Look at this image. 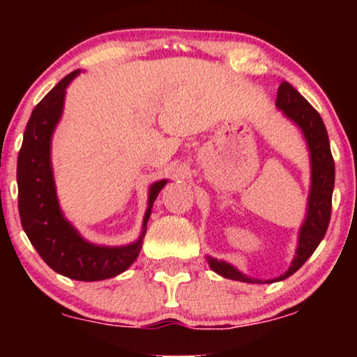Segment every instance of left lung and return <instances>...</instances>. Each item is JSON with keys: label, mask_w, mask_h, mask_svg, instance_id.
I'll use <instances>...</instances> for the list:
<instances>
[{"label": "left lung", "mask_w": 357, "mask_h": 357, "mask_svg": "<svg viewBox=\"0 0 357 357\" xmlns=\"http://www.w3.org/2000/svg\"><path fill=\"white\" fill-rule=\"evenodd\" d=\"M276 107L292 123L299 126L310 155V192L309 198H307L305 219L299 229V237H297L296 257L292 258L289 270L284 275L265 281L243 275L231 263L206 257L209 268L219 276L227 278V280L252 282V284L286 280L309 260V257L319 247L321 238L325 237L326 229H328L331 216V195H333L335 187V160L330 151V139L324 120H321L319 112L289 82H281V86L278 87Z\"/></svg>", "instance_id": "1"}]
</instances>
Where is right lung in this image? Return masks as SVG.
I'll use <instances>...</instances> for the list:
<instances>
[{
  "label": "right lung",
  "mask_w": 357,
  "mask_h": 357,
  "mask_svg": "<svg viewBox=\"0 0 357 357\" xmlns=\"http://www.w3.org/2000/svg\"><path fill=\"white\" fill-rule=\"evenodd\" d=\"M79 73L81 70H76L63 77L38 102L27 121L17 155L19 216L29 241L53 271L76 281H102L128 270L138 258L151 208L167 180H159L149 187L141 234L128 245H97L86 241L68 221L53 180L52 136L61 119L66 87Z\"/></svg>",
  "instance_id": "1"
}]
</instances>
